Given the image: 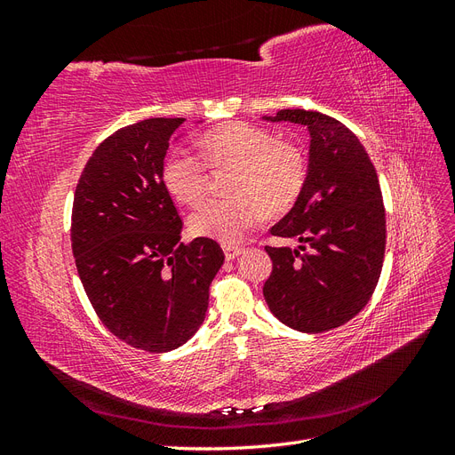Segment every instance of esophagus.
Here are the masks:
<instances>
[{
    "mask_svg": "<svg viewBox=\"0 0 455 455\" xmlns=\"http://www.w3.org/2000/svg\"><path fill=\"white\" fill-rule=\"evenodd\" d=\"M222 249H224V254L228 259H233V258L243 254V246H239V244H224Z\"/></svg>",
    "mask_w": 455,
    "mask_h": 455,
    "instance_id": "1",
    "label": "esophagus"
}]
</instances>
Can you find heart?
<instances>
[{
  "label": "heart",
  "instance_id": "heart-1",
  "mask_svg": "<svg viewBox=\"0 0 455 455\" xmlns=\"http://www.w3.org/2000/svg\"><path fill=\"white\" fill-rule=\"evenodd\" d=\"M201 154L211 167H235L229 191L233 197L209 199L191 214L189 228L197 237L237 243L264 212H286L298 201L307 180V157L301 148L283 142L269 129L233 121L201 136ZM202 157L178 149L164 161L163 180L186 204L201 201L209 184Z\"/></svg>",
  "mask_w": 455,
  "mask_h": 455
}]
</instances>
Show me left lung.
Returning <instances> with one entry per match:
<instances>
[{"label": "left lung", "mask_w": 455, "mask_h": 455, "mask_svg": "<svg viewBox=\"0 0 455 455\" xmlns=\"http://www.w3.org/2000/svg\"><path fill=\"white\" fill-rule=\"evenodd\" d=\"M267 121L306 125L311 136L304 191L266 246L273 271L264 298L281 323L319 334L351 321L378 284L385 254V209L378 172L364 146L338 119L307 109H281Z\"/></svg>", "instance_id": "obj_1"}]
</instances>
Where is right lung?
I'll return each mask as SVG.
<instances>
[{
    "mask_svg": "<svg viewBox=\"0 0 455 455\" xmlns=\"http://www.w3.org/2000/svg\"><path fill=\"white\" fill-rule=\"evenodd\" d=\"M184 117H151L92 151L76 188L72 252L102 324L131 347L167 353L194 336L224 264L212 239L180 243L163 159Z\"/></svg>",
    "mask_w": 455,
    "mask_h": 455,
    "instance_id": "add662e5",
    "label": "right lung"
}]
</instances>
